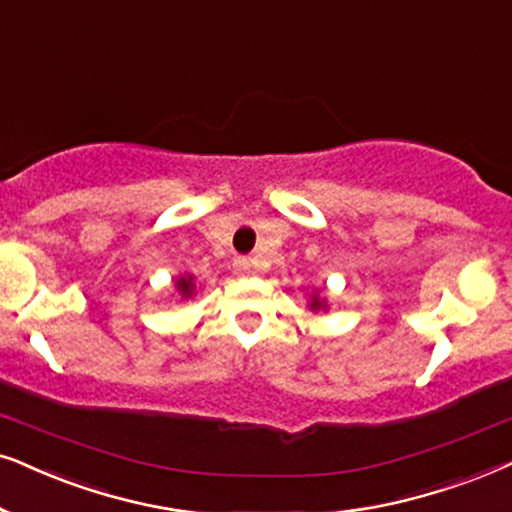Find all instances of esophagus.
I'll use <instances>...</instances> for the list:
<instances>
[{"instance_id": "1", "label": "esophagus", "mask_w": 512, "mask_h": 512, "mask_svg": "<svg viewBox=\"0 0 512 512\" xmlns=\"http://www.w3.org/2000/svg\"><path fill=\"white\" fill-rule=\"evenodd\" d=\"M232 270H235L237 275H251L254 263H251V258H247V256H237L235 261H232Z\"/></svg>"}]
</instances>
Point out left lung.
Here are the masks:
<instances>
[{"instance_id": "obj_1", "label": "left lung", "mask_w": 512, "mask_h": 512, "mask_svg": "<svg viewBox=\"0 0 512 512\" xmlns=\"http://www.w3.org/2000/svg\"><path fill=\"white\" fill-rule=\"evenodd\" d=\"M310 308H313V310H317V308H324V303L320 301V298H313V303H310Z\"/></svg>"}]
</instances>
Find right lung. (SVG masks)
<instances>
[{
  "label": "right lung",
  "mask_w": 512,
  "mask_h": 512,
  "mask_svg": "<svg viewBox=\"0 0 512 512\" xmlns=\"http://www.w3.org/2000/svg\"><path fill=\"white\" fill-rule=\"evenodd\" d=\"M176 287L185 298H188L192 294V289H195V284H192V277H181V280L176 282Z\"/></svg>",
  "instance_id": "add662e5"
}]
</instances>
